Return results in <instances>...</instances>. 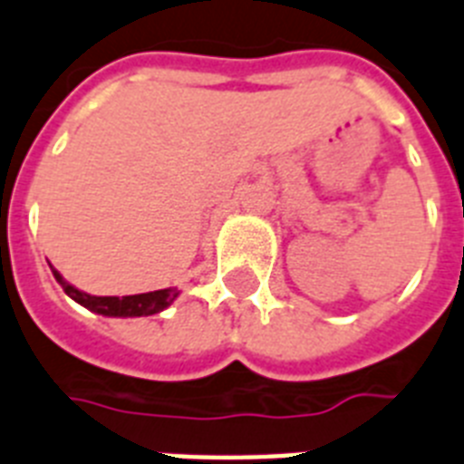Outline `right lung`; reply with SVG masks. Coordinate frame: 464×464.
Segmentation results:
<instances>
[{
  "label": "right lung",
  "mask_w": 464,
  "mask_h": 464,
  "mask_svg": "<svg viewBox=\"0 0 464 464\" xmlns=\"http://www.w3.org/2000/svg\"><path fill=\"white\" fill-rule=\"evenodd\" d=\"M53 277L63 286V292L78 301L80 305H85L87 310L97 313V315L106 317H144V315H154V313H160L166 310L168 305L179 296L178 289H159V292H149V294H135V296H92V294L80 292L72 285H68L66 279L61 277L56 270L52 267Z\"/></svg>",
  "instance_id": "1"
}]
</instances>
